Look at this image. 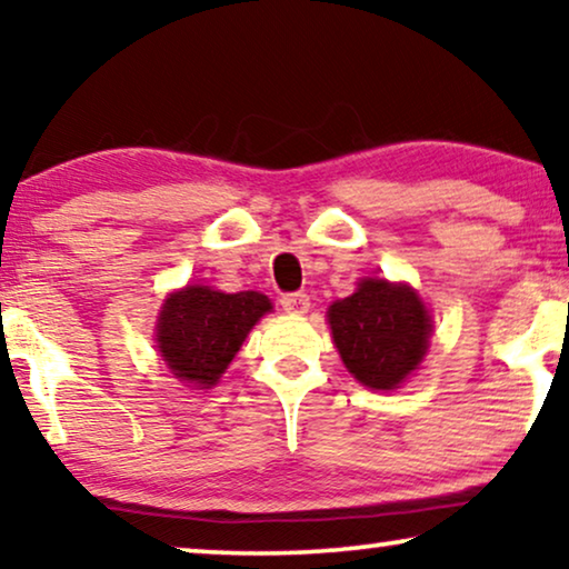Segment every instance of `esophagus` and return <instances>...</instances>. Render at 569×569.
<instances>
[{
    "label": "esophagus",
    "instance_id": "1",
    "mask_svg": "<svg viewBox=\"0 0 569 569\" xmlns=\"http://www.w3.org/2000/svg\"><path fill=\"white\" fill-rule=\"evenodd\" d=\"M279 306H282L284 313L302 316V313H308L310 298L306 292H290V295H282V298H279Z\"/></svg>",
    "mask_w": 569,
    "mask_h": 569
}]
</instances>
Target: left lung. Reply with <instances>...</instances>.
<instances>
[{"mask_svg": "<svg viewBox=\"0 0 569 569\" xmlns=\"http://www.w3.org/2000/svg\"><path fill=\"white\" fill-rule=\"evenodd\" d=\"M329 323L347 370L368 388L391 391L422 362L430 316L407 284L365 279L329 308Z\"/></svg>", "mask_w": 569, "mask_h": 569, "instance_id": "left-lung-1", "label": "left lung"}]
</instances>
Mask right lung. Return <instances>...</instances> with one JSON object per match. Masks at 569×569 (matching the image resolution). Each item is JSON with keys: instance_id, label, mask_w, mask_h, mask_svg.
I'll return each mask as SVG.
<instances>
[{"instance_id": "add662e5", "label": "right lung", "mask_w": 569, "mask_h": 569, "mask_svg": "<svg viewBox=\"0 0 569 569\" xmlns=\"http://www.w3.org/2000/svg\"><path fill=\"white\" fill-rule=\"evenodd\" d=\"M271 310L261 292L224 295L209 287H186L170 295L158 323L162 360L176 378L209 388L217 383L253 323Z\"/></svg>"}]
</instances>
